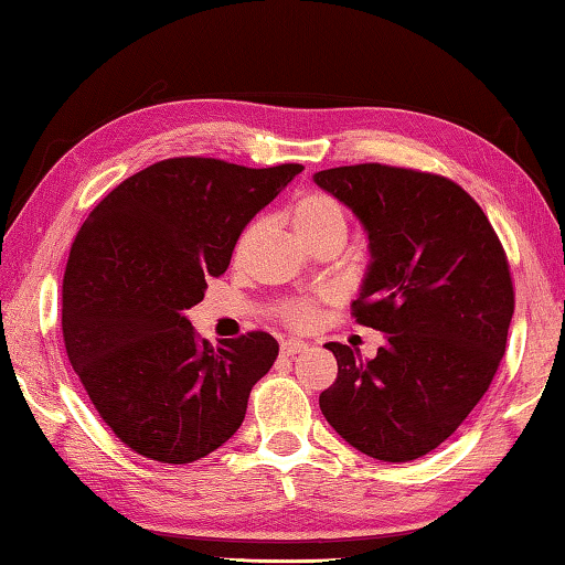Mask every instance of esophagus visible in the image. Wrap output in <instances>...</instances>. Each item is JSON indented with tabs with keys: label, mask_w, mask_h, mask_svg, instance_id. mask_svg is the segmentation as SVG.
Segmentation results:
<instances>
[{
	"label": "esophagus",
	"mask_w": 565,
	"mask_h": 565,
	"mask_svg": "<svg viewBox=\"0 0 565 565\" xmlns=\"http://www.w3.org/2000/svg\"><path fill=\"white\" fill-rule=\"evenodd\" d=\"M307 347L309 344L297 342V339H286V342H281V356H294V354L303 352V349H307Z\"/></svg>",
	"instance_id": "obj_1"
}]
</instances>
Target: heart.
<instances>
[{"label": "heart", "instance_id": "heart-1", "mask_svg": "<svg viewBox=\"0 0 565 565\" xmlns=\"http://www.w3.org/2000/svg\"><path fill=\"white\" fill-rule=\"evenodd\" d=\"M289 221L303 244H309V241L321 238L327 234L344 236L347 231L344 205L339 203L334 195L321 193V191H309L299 195V199L289 205ZM256 231H258V223H248V226L241 231L234 246V262H241V258L246 256ZM321 299L324 297H297V299L284 301L279 307V319L291 329H307L315 324Z\"/></svg>", "mask_w": 565, "mask_h": 565}]
</instances>
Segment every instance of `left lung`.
<instances>
[{
  "label": "left lung",
  "instance_id": "1",
  "mask_svg": "<svg viewBox=\"0 0 565 565\" xmlns=\"http://www.w3.org/2000/svg\"><path fill=\"white\" fill-rule=\"evenodd\" d=\"M315 183L362 221L372 262L352 315L387 339L370 362L324 344L339 372L321 415L374 460H417L462 425L505 354L515 294L503 244L450 178L362 163Z\"/></svg>",
  "mask_w": 565,
  "mask_h": 565
}]
</instances>
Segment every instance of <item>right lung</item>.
Instances as JSON below:
<instances>
[{
	"instance_id": "1",
	"label": "right lung",
	"mask_w": 565,
	"mask_h": 565,
	"mask_svg": "<svg viewBox=\"0 0 565 565\" xmlns=\"http://www.w3.org/2000/svg\"><path fill=\"white\" fill-rule=\"evenodd\" d=\"M303 166L168 158L95 205L70 248L62 337L107 427L142 458L201 460L236 433L279 344L266 331L195 337L185 309L226 271L236 238Z\"/></svg>"
}]
</instances>
